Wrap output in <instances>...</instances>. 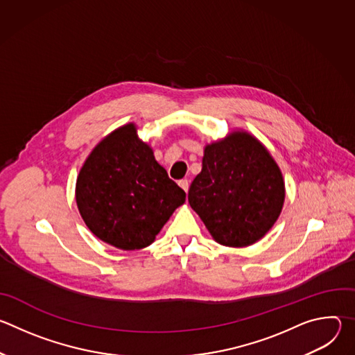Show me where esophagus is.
<instances>
[{
	"label": "esophagus",
	"instance_id": "esophagus-1",
	"mask_svg": "<svg viewBox=\"0 0 355 355\" xmlns=\"http://www.w3.org/2000/svg\"><path fill=\"white\" fill-rule=\"evenodd\" d=\"M178 185H180L185 192H188V188H189V182H188V180H181V181L178 182Z\"/></svg>",
	"mask_w": 355,
	"mask_h": 355
}]
</instances>
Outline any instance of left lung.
Masks as SVG:
<instances>
[{
	"instance_id": "left-lung-1",
	"label": "left lung",
	"mask_w": 355,
	"mask_h": 355,
	"mask_svg": "<svg viewBox=\"0 0 355 355\" xmlns=\"http://www.w3.org/2000/svg\"><path fill=\"white\" fill-rule=\"evenodd\" d=\"M285 199L279 167L247 132H233L204 150L202 171L188 191L191 208L223 245L254 244L274 226Z\"/></svg>"
}]
</instances>
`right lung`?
Wrapping results in <instances>:
<instances>
[{"label":"right lung","mask_w":355,"mask_h":355,"mask_svg":"<svg viewBox=\"0 0 355 355\" xmlns=\"http://www.w3.org/2000/svg\"><path fill=\"white\" fill-rule=\"evenodd\" d=\"M76 200L88 229L121 250L155 241L185 192L128 123L101 140L80 170Z\"/></svg>","instance_id":"right-lung-1"}]
</instances>
